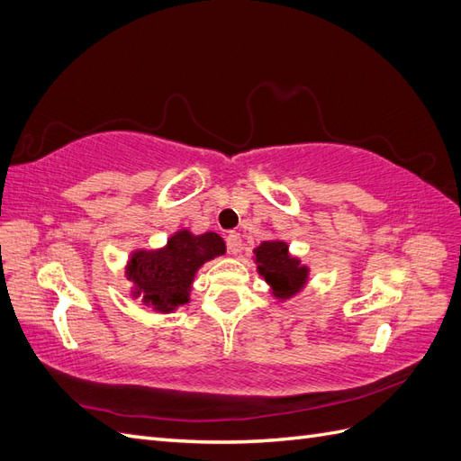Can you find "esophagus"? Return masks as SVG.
I'll list each match as a JSON object with an SVG mask.
<instances>
[{
    "mask_svg": "<svg viewBox=\"0 0 461 461\" xmlns=\"http://www.w3.org/2000/svg\"><path fill=\"white\" fill-rule=\"evenodd\" d=\"M227 246H229V252L230 254H240V249H242V236H240V232H229L227 234Z\"/></svg>",
    "mask_w": 461,
    "mask_h": 461,
    "instance_id": "obj_1",
    "label": "esophagus"
}]
</instances>
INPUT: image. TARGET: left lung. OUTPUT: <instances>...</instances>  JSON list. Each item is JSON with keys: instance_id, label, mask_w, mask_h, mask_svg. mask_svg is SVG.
Listing matches in <instances>:
<instances>
[{"instance_id": "1", "label": "left lung", "mask_w": 461, "mask_h": 461, "mask_svg": "<svg viewBox=\"0 0 461 461\" xmlns=\"http://www.w3.org/2000/svg\"><path fill=\"white\" fill-rule=\"evenodd\" d=\"M254 263L263 281L269 285L271 296L290 300L308 286L310 267L298 256H292L288 244L281 239L265 240L254 248Z\"/></svg>"}]
</instances>
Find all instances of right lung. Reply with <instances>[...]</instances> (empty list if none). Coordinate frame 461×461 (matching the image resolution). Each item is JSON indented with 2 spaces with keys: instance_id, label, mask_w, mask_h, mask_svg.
<instances>
[{
  "instance_id": "add662e5",
  "label": "right lung",
  "mask_w": 461,
  "mask_h": 461,
  "mask_svg": "<svg viewBox=\"0 0 461 461\" xmlns=\"http://www.w3.org/2000/svg\"><path fill=\"white\" fill-rule=\"evenodd\" d=\"M222 254L227 246L217 232L194 234L190 229H178L161 248H136L124 267L132 283L131 298L156 313H173L190 302L202 265Z\"/></svg>"
}]
</instances>
